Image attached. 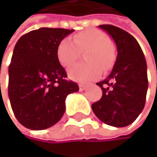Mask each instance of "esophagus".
Returning a JSON list of instances; mask_svg holds the SVG:
<instances>
[{"label": "esophagus", "mask_w": 157, "mask_h": 157, "mask_svg": "<svg viewBox=\"0 0 157 157\" xmlns=\"http://www.w3.org/2000/svg\"><path fill=\"white\" fill-rule=\"evenodd\" d=\"M79 88H80V90H81V91H84V90L86 88V86H85V85H79Z\"/></svg>", "instance_id": "34e87169"}]
</instances>
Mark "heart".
<instances>
[{
	"label": "heart",
	"mask_w": 157,
	"mask_h": 157,
	"mask_svg": "<svg viewBox=\"0 0 157 157\" xmlns=\"http://www.w3.org/2000/svg\"><path fill=\"white\" fill-rule=\"evenodd\" d=\"M87 63H78L69 69L71 79L77 82L94 81L101 76V69L108 71L115 61V51L110 44L109 36L96 29H88L74 35L73 40L63 38L57 45L56 56L65 67L71 66L85 52Z\"/></svg>",
	"instance_id": "b5f03b06"
}]
</instances>
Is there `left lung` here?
<instances>
[{"instance_id": "left-lung-1", "label": "left lung", "mask_w": 157, "mask_h": 157, "mask_svg": "<svg viewBox=\"0 0 157 157\" xmlns=\"http://www.w3.org/2000/svg\"><path fill=\"white\" fill-rule=\"evenodd\" d=\"M99 27L114 39L118 56L108 77L97 83L102 96L91 107L104 123L124 127L136 121L145 105L148 89L145 56L136 39L129 33L110 24Z\"/></svg>"}]
</instances>
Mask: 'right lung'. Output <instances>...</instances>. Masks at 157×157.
Wrapping results in <instances>:
<instances>
[{
	"instance_id": "add662e5",
	"label": "right lung",
	"mask_w": 157,
	"mask_h": 157,
	"mask_svg": "<svg viewBox=\"0 0 157 157\" xmlns=\"http://www.w3.org/2000/svg\"><path fill=\"white\" fill-rule=\"evenodd\" d=\"M74 30L40 28L23 35L14 48L8 96L17 120L31 130L55 125L65 113L66 97L79 86L68 81L56 56L59 42Z\"/></svg>"
}]
</instances>
